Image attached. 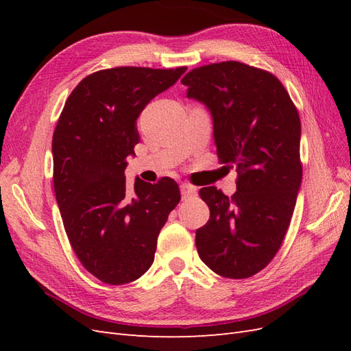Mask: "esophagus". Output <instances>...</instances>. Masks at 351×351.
I'll return each mask as SVG.
<instances>
[{
	"label": "esophagus",
	"mask_w": 351,
	"mask_h": 351,
	"mask_svg": "<svg viewBox=\"0 0 351 351\" xmlns=\"http://www.w3.org/2000/svg\"><path fill=\"white\" fill-rule=\"evenodd\" d=\"M182 195H183L184 199L195 197V196H197V189L192 184L184 183V184H182Z\"/></svg>",
	"instance_id": "34e87169"
}]
</instances>
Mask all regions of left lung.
Listing matches in <instances>:
<instances>
[{"label":"left lung","mask_w":351,"mask_h":351,"mask_svg":"<svg viewBox=\"0 0 351 351\" xmlns=\"http://www.w3.org/2000/svg\"><path fill=\"white\" fill-rule=\"evenodd\" d=\"M182 83L212 114L221 162L237 169L231 197L199 190L210 217L196 230L197 253L221 277L249 278L277 254L293 217L303 174L299 111L272 73L240 61L196 67Z\"/></svg>","instance_id":"8db88e82"}]
</instances>
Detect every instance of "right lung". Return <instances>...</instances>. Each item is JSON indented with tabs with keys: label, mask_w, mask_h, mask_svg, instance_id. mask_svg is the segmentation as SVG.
I'll return each instance as SVG.
<instances>
[{
	"label": "right lung",
	"mask_w": 351,
	"mask_h": 351,
	"mask_svg": "<svg viewBox=\"0 0 351 351\" xmlns=\"http://www.w3.org/2000/svg\"><path fill=\"white\" fill-rule=\"evenodd\" d=\"M187 67H114L84 77L52 136L54 190L62 224L80 263L105 284L132 282L151 268L159 231L182 199L178 184L136 178L127 156L141 137L136 120Z\"/></svg>",
	"instance_id": "add662e5"
}]
</instances>
